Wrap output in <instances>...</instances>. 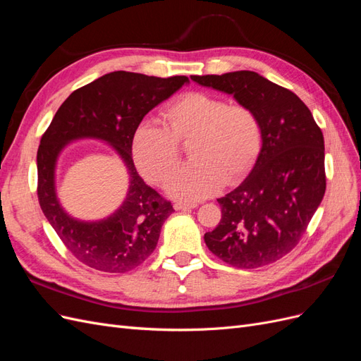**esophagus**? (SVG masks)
<instances>
[{"label":"esophagus","instance_id":"1","mask_svg":"<svg viewBox=\"0 0 361 361\" xmlns=\"http://www.w3.org/2000/svg\"><path fill=\"white\" fill-rule=\"evenodd\" d=\"M197 203H183V202H178L174 203V209L176 211H190L194 209V207H197Z\"/></svg>","mask_w":361,"mask_h":361}]
</instances>
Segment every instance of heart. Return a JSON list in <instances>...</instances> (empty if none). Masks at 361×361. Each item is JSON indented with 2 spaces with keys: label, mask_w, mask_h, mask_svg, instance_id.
I'll return each instance as SVG.
<instances>
[{
  "label": "heart",
  "mask_w": 361,
  "mask_h": 361,
  "mask_svg": "<svg viewBox=\"0 0 361 361\" xmlns=\"http://www.w3.org/2000/svg\"><path fill=\"white\" fill-rule=\"evenodd\" d=\"M166 126L141 122L133 135V158L138 171L164 183L180 160L178 143L188 144L193 161L167 183L174 199L194 202L209 197L241 179L262 147V125L255 110L244 104H227L209 93L190 92L164 108Z\"/></svg>",
  "instance_id": "b5f03b06"
}]
</instances>
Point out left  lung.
Listing matches in <instances>:
<instances>
[{"label": "left lung", "mask_w": 361, "mask_h": 361, "mask_svg": "<svg viewBox=\"0 0 361 361\" xmlns=\"http://www.w3.org/2000/svg\"><path fill=\"white\" fill-rule=\"evenodd\" d=\"M191 80L233 96L256 111L262 125L255 166L233 191L216 199L221 220L204 233V243L236 268L272 264L298 244L322 202L324 135L297 94L253 71Z\"/></svg>", "instance_id": "obj_1"}]
</instances>
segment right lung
<instances>
[{"instance_id":"right-lung-1","label":"right lung","mask_w":361,"mask_h":361,"mask_svg":"<svg viewBox=\"0 0 361 361\" xmlns=\"http://www.w3.org/2000/svg\"><path fill=\"white\" fill-rule=\"evenodd\" d=\"M190 84L187 76L158 78L116 71L71 93L54 116L37 150L39 203L71 253L87 267L126 272L154 253L170 202L140 178L133 161V135L143 117ZM99 139L124 162L128 191L118 209L101 221H80L63 209L56 194V164L73 140Z\"/></svg>"}]
</instances>
